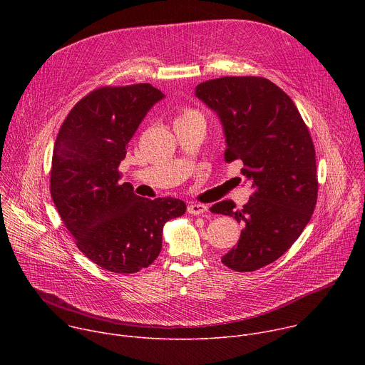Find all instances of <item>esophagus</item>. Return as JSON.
Here are the masks:
<instances>
[{"label":"esophagus","mask_w":365,"mask_h":365,"mask_svg":"<svg viewBox=\"0 0 365 365\" xmlns=\"http://www.w3.org/2000/svg\"><path fill=\"white\" fill-rule=\"evenodd\" d=\"M206 210H207V207L202 203H192V205L187 206V212L190 215H200V214L206 212Z\"/></svg>","instance_id":"34e87169"}]
</instances>
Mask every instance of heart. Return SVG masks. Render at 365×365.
<instances>
[{
	"label": "heart",
	"mask_w": 365,
	"mask_h": 365,
	"mask_svg": "<svg viewBox=\"0 0 365 365\" xmlns=\"http://www.w3.org/2000/svg\"><path fill=\"white\" fill-rule=\"evenodd\" d=\"M193 117H200V115L196 111H193V110H185V111H182V114L179 115V118L176 121L187 120V118H193Z\"/></svg>",
	"instance_id": "obj_1"
}]
</instances>
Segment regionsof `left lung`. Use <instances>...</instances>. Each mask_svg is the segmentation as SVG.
<instances>
[{
  "instance_id": "1",
  "label": "left lung",
  "mask_w": 365,
  "mask_h": 365,
  "mask_svg": "<svg viewBox=\"0 0 365 365\" xmlns=\"http://www.w3.org/2000/svg\"><path fill=\"white\" fill-rule=\"evenodd\" d=\"M195 96L214 111L225 137V162L241 160L255 189L242 210L222 200L212 214L244 224L221 262L254 272L282 257L314 214L318 197L315 147L290 96L264 78L225 76L199 83Z\"/></svg>"
}]
</instances>
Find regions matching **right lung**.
Masks as SVG:
<instances>
[{"label":"right lung","instance_id":"obj_1","mask_svg":"<svg viewBox=\"0 0 365 365\" xmlns=\"http://www.w3.org/2000/svg\"><path fill=\"white\" fill-rule=\"evenodd\" d=\"M163 98L150 83L99 88L72 108L55 143L51 199L78 248L113 273L148 267L160 254L165 224L186 212L180 199L150 200L120 182L128 141Z\"/></svg>","mask_w":365,"mask_h":365}]
</instances>
